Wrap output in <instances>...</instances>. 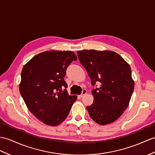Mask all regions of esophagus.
<instances>
[{"mask_svg": "<svg viewBox=\"0 0 155 155\" xmlns=\"http://www.w3.org/2000/svg\"><path fill=\"white\" fill-rule=\"evenodd\" d=\"M86 93H87V89H83V91H81V94L80 95V97H84V96L85 95Z\"/></svg>", "mask_w": 155, "mask_h": 155, "instance_id": "obj_1", "label": "esophagus"}]
</instances>
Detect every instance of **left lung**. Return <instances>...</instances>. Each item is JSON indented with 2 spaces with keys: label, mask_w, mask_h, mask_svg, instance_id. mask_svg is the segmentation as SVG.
<instances>
[{
  "label": "left lung",
  "mask_w": 155,
  "mask_h": 155,
  "mask_svg": "<svg viewBox=\"0 0 155 155\" xmlns=\"http://www.w3.org/2000/svg\"><path fill=\"white\" fill-rule=\"evenodd\" d=\"M78 58L93 85V103L87 107L91 118L100 125L114 122L128 107L134 89L130 65L111 51H78Z\"/></svg>",
  "instance_id": "left-lung-1"
}]
</instances>
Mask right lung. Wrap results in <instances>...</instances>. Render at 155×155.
<instances>
[{"label": "right lung", "instance_id": "add662e5", "mask_svg": "<svg viewBox=\"0 0 155 155\" xmlns=\"http://www.w3.org/2000/svg\"><path fill=\"white\" fill-rule=\"evenodd\" d=\"M74 60L77 57L72 51H45L34 56L22 69L21 95L29 111L46 125L61 124L77 99L62 89L67 88L64 78Z\"/></svg>", "mask_w": 155, "mask_h": 155}]
</instances>
